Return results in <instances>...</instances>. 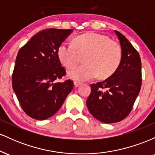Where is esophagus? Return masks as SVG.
I'll list each match as a JSON object with an SVG mask.
<instances>
[{
  "mask_svg": "<svg viewBox=\"0 0 155 155\" xmlns=\"http://www.w3.org/2000/svg\"><path fill=\"white\" fill-rule=\"evenodd\" d=\"M74 87H79L81 84V83L79 82V81H74Z\"/></svg>",
  "mask_w": 155,
  "mask_h": 155,
  "instance_id": "obj_1",
  "label": "esophagus"
}]
</instances>
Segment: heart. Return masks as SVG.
Here are the masks:
<instances>
[{
  "label": "heart",
  "mask_w": 155,
  "mask_h": 155,
  "mask_svg": "<svg viewBox=\"0 0 155 155\" xmlns=\"http://www.w3.org/2000/svg\"><path fill=\"white\" fill-rule=\"evenodd\" d=\"M60 63L72 68L81 61L83 64L68 72V76L76 81L90 80L98 76L109 77L117 71L122 60L120 44L107 35L88 32L76 36L73 45L62 43L58 49Z\"/></svg>",
  "instance_id": "heart-1"
}]
</instances>
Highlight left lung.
<instances>
[{"mask_svg":"<svg viewBox=\"0 0 155 155\" xmlns=\"http://www.w3.org/2000/svg\"><path fill=\"white\" fill-rule=\"evenodd\" d=\"M114 33L122 49L121 63L111 76L91 85L86 102L92 116L106 124L120 122L129 114L141 87L140 55L124 35Z\"/></svg>","mask_w":155,"mask_h":155,"instance_id":"left-lung-1","label":"left lung"}]
</instances>
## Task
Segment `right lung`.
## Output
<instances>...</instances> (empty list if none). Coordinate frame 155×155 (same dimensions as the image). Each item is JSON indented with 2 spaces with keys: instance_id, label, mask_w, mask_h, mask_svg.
<instances>
[{
  "instance_id": "right-lung-1",
  "label": "right lung",
  "mask_w": 155,
  "mask_h": 155,
  "mask_svg": "<svg viewBox=\"0 0 155 155\" xmlns=\"http://www.w3.org/2000/svg\"><path fill=\"white\" fill-rule=\"evenodd\" d=\"M72 32L70 29L44 30L18 51L12 87L23 111L31 118L44 120L52 117L73 90L71 80L58 81L65 74L58 58V47Z\"/></svg>"
}]
</instances>
